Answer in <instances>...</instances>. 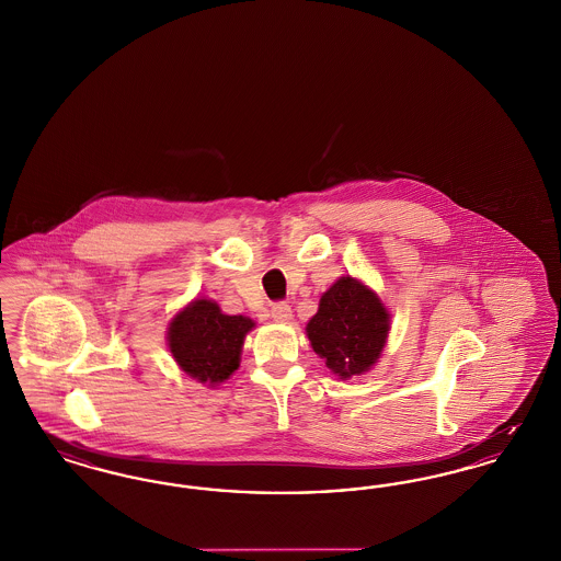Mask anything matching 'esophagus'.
I'll list each match as a JSON object with an SVG mask.
<instances>
[{"instance_id":"1","label":"esophagus","mask_w":561,"mask_h":561,"mask_svg":"<svg viewBox=\"0 0 561 561\" xmlns=\"http://www.w3.org/2000/svg\"><path fill=\"white\" fill-rule=\"evenodd\" d=\"M271 317H273V321H277V323H288L291 319V309L288 302H275L273 307H271Z\"/></svg>"}]
</instances>
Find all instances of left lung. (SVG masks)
Listing matches in <instances>:
<instances>
[{"label": "left lung", "mask_w": 561, "mask_h": 561, "mask_svg": "<svg viewBox=\"0 0 561 561\" xmlns=\"http://www.w3.org/2000/svg\"><path fill=\"white\" fill-rule=\"evenodd\" d=\"M388 332L390 313L378 294L351 275L323 291L307 323L314 353L340 380L369 371L380 359Z\"/></svg>", "instance_id": "8db88e82"}]
</instances>
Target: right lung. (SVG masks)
I'll list each match as a JSON object with an SVG mask.
<instances>
[{
	"instance_id": "obj_1",
	"label": "right lung",
	"mask_w": 561,
	"mask_h": 561,
	"mask_svg": "<svg viewBox=\"0 0 561 561\" xmlns=\"http://www.w3.org/2000/svg\"><path fill=\"white\" fill-rule=\"evenodd\" d=\"M252 328L250 317L225 314L215 300L196 298L171 319L167 342L187 376L219 386L240 367L244 337Z\"/></svg>"
}]
</instances>
